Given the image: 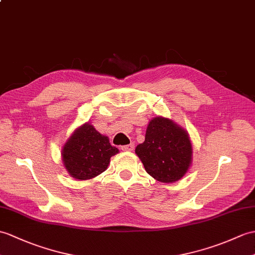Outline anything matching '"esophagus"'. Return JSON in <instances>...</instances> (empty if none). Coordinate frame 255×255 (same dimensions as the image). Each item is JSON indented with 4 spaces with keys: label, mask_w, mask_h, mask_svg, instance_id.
I'll use <instances>...</instances> for the list:
<instances>
[{
    "label": "esophagus",
    "mask_w": 255,
    "mask_h": 255,
    "mask_svg": "<svg viewBox=\"0 0 255 255\" xmlns=\"http://www.w3.org/2000/svg\"><path fill=\"white\" fill-rule=\"evenodd\" d=\"M133 149H134V144L133 143H130V144L122 146V150L123 151H132Z\"/></svg>",
    "instance_id": "1"
}]
</instances>
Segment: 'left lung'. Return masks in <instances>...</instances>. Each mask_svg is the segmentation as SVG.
<instances>
[{
    "label": "left lung",
    "mask_w": 255,
    "mask_h": 255,
    "mask_svg": "<svg viewBox=\"0 0 255 255\" xmlns=\"http://www.w3.org/2000/svg\"><path fill=\"white\" fill-rule=\"evenodd\" d=\"M135 154L146 173L157 181L175 182L181 179L192 162V144L185 129L171 120L154 117L146 128L143 143Z\"/></svg>",
    "instance_id": "left-lung-1"
}]
</instances>
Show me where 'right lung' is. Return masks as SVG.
I'll list each match as a JSON object with an SVG mask.
<instances>
[{
	"label": "right lung",
	"mask_w": 255,
	"mask_h": 255,
	"mask_svg": "<svg viewBox=\"0 0 255 255\" xmlns=\"http://www.w3.org/2000/svg\"><path fill=\"white\" fill-rule=\"evenodd\" d=\"M118 149L109 137L101 134L89 123L77 128L62 150V159L68 174L78 180L91 179L108 168Z\"/></svg>",
	"instance_id": "1"
}]
</instances>
